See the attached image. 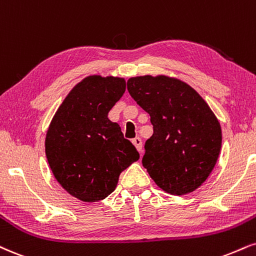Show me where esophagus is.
<instances>
[{
    "mask_svg": "<svg viewBox=\"0 0 256 256\" xmlns=\"http://www.w3.org/2000/svg\"><path fill=\"white\" fill-rule=\"evenodd\" d=\"M132 143L134 144V146L137 148V150L138 152H140V154L143 152V150H142V140L140 137H136V138H134V140H132Z\"/></svg>",
    "mask_w": 256,
    "mask_h": 256,
    "instance_id": "34e87169",
    "label": "esophagus"
}]
</instances>
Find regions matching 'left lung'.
<instances>
[{
	"label": "left lung",
	"mask_w": 256,
	"mask_h": 256,
	"mask_svg": "<svg viewBox=\"0 0 256 256\" xmlns=\"http://www.w3.org/2000/svg\"><path fill=\"white\" fill-rule=\"evenodd\" d=\"M128 90L149 113L154 128L143 167L167 193L193 192L208 178L220 152L222 130L214 112L187 83L167 76L132 78Z\"/></svg>",
	"instance_id": "left-lung-1"
}]
</instances>
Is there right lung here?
I'll return each mask as SVG.
<instances>
[{"label":"right lung","mask_w":256,"mask_h":256,"mask_svg":"<svg viewBox=\"0 0 256 256\" xmlns=\"http://www.w3.org/2000/svg\"><path fill=\"white\" fill-rule=\"evenodd\" d=\"M124 78H86L52 119L45 152L60 186L82 202H98L116 190L119 175L140 158L108 112L125 93Z\"/></svg>","instance_id":"add662e5"}]
</instances>
